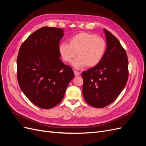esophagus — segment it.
Masks as SVG:
<instances>
[{"label": "esophagus", "instance_id": "esophagus-1", "mask_svg": "<svg viewBox=\"0 0 146 146\" xmlns=\"http://www.w3.org/2000/svg\"><path fill=\"white\" fill-rule=\"evenodd\" d=\"M74 74H75V76H80V72L76 71V70H74Z\"/></svg>", "mask_w": 146, "mask_h": 146}]
</instances>
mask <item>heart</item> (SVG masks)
<instances>
[{
  "label": "heart",
  "mask_w": 146,
  "mask_h": 146,
  "mask_svg": "<svg viewBox=\"0 0 146 146\" xmlns=\"http://www.w3.org/2000/svg\"><path fill=\"white\" fill-rule=\"evenodd\" d=\"M106 49L107 42L103 38L87 32L77 34L70 39L69 44L63 42L58 47L60 55L66 63L71 62L78 55V58L72 63L77 69L98 65L103 59Z\"/></svg>",
  "instance_id": "obj_1"
}]
</instances>
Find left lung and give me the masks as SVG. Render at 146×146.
Segmentation results:
<instances>
[{
  "mask_svg": "<svg viewBox=\"0 0 146 146\" xmlns=\"http://www.w3.org/2000/svg\"><path fill=\"white\" fill-rule=\"evenodd\" d=\"M104 30L107 46L104 58L95 67L82 74L84 99L96 108L105 107L115 100L125 86L129 76L125 50L113 34Z\"/></svg>",
  "mask_w": 146,
  "mask_h": 146,
  "instance_id": "obj_1",
  "label": "left lung"
}]
</instances>
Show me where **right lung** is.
<instances>
[{
    "label": "right lung",
    "instance_id": "1",
    "mask_svg": "<svg viewBox=\"0 0 146 146\" xmlns=\"http://www.w3.org/2000/svg\"><path fill=\"white\" fill-rule=\"evenodd\" d=\"M64 35L60 28L43 27L21 45L17 58L21 90L37 107L50 109L63 100L74 77L72 68L61 61L59 43Z\"/></svg>",
    "mask_w": 146,
    "mask_h": 146
}]
</instances>
